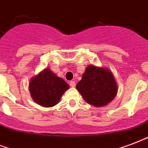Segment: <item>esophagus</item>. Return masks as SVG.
<instances>
[{"mask_svg":"<svg viewBox=\"0 0 148 148\" xmlns=\"http://www.w3.org/2000/svg\"><path fill=\"white\" fill-rule=\"evenodd\" d=\"M75 85H76V83H75V82H74V81H71V82H70V86L72 87V88H74V87H75Z\"/></svg>","mask_w":148,"mask_h":148,"instance_id":"esophagus-1","label":"esophagus"}]
</instances>
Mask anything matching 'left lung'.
<instances>
[{
    "label": "left lung",
    "instance_id": "obj_1",
    "mask_svg": "<svg viewBox=\"0 0 148 148\" xmlns=\"http://www.w3.org/2000/svg\"><path fill=\"white\" fill-rule=\"evenodd\" d=\"M84 101L93 106H106L116 96L118 87L109 68L90 64L76 85Z\"/></svg>",
    "mask_w": 148,
    "mask_h": 148
}]
</instances>
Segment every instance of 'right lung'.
<instances>
[{
	"label": "right lung",
	"instance_id": "right-lung-1",
	"mask_svg": "<svg viewBox=\"0 0 148 148\" xmlns=\"http://www.w3.org/2000/svg\"><path fill=\"white\" fill-rule=\"evenodd\" d=\"M29 88L35 102L49 108L59 102L63 94L69 88V85L47 67L30 80Z\"/></svg>",
	"mask_w": 148,
	"mask_h": 148
}]
</instances>
